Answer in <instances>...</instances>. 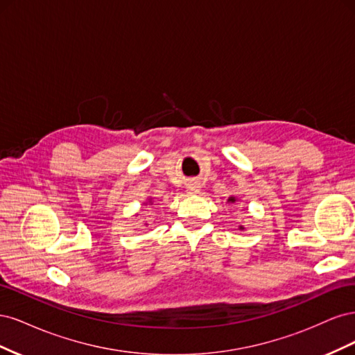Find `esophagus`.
<instances>
[{
  "instance_id": "34e87169",
  "label": "esophagus",
  "mask_w": 355,
  "mask_h": 355,
  "mask_svg": "<svg viewBox=\"0 0 355 355\" xmlns=\"http://www.w3.org/2000/svg\"><path fill=\"white\" fill-rule=\"evenodd\" d=\"M187 192H188V194H198L200 187H198L197 182H189V184L187 185Z\"/></svg>"
}]
</instances>
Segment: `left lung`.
Listing matches in <instances>:
<instances>
[{
    "instance_id": "8db88e82",
    "label": "left lung",
    "mask_w": 355,
    "mask_h": 355,
    "mask_svg": "<svg viewBox=\"0 0 355 355\" xmlns=\"http://www.w3.org/2000/svg\"><path fill=\"white\" fill-rule=\"evenodd\" d=\"M237 201H239V198H237V197H234V196L228 197V200H227V202H228V204H234V202H237ZM239 230H244V227H243V225H240V227H239Z\"/></svg>"
}]
</instances>
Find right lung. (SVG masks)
Wrapping results in <instances>:
<instances>
[{
    "mask_svg": "<svg viewBox=\"0 0 355 355\" xmlns=\"http://www.w3.org/2000/svg\"><path fill=\"white\" fill-rule=\"evenodd\" d=\"M144 204H145V206H153V204H154V198H153V197H148Z\"/></svg>",
    "mask_w": 355,
    "mask_h": 355,
    "instance_id": "add662e5",
    "label": "right lung"
}]
</instances>
